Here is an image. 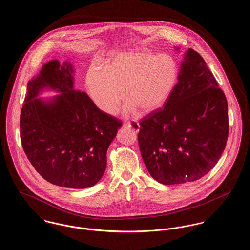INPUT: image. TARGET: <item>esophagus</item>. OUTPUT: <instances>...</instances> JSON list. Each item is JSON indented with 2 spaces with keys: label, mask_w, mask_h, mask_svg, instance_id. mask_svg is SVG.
<instances>
[{
  "label": "esophagus",
  "mask_w": 250,
  "mask_h": 250,
  "mask_svg": "<svg viewBox=\"0 0 250 250\" xmlns=\"http://www.w3.org/2000/svg\"><path fill=\"white\" fill-rule=\"evenodd\" d=\"M124 126L129 127L135 132H139V130H140V125H139L138 122H126V123L124 124Z\"/></svg>",
  "instance_id": "obj_1"
}]
</instances>
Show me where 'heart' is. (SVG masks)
<instances>
[{
  "label": "heart",
  "instance_id": "heart-1",
  "mask_svg": "<svg viewBox=\"0 0 250 250\" xmlns=\"http://www.w3.org/2000/svg\"><path fill=\"white\" fill-rule=\"evenodd\" d=\"M178 72L172 56L135 49L113 55L103 68L92 66L86 86L95 104L107 114L117 111L124 89L126 112L150 114L166 104L177 83Z\"/></svg>",
  "mask_w": 250,
  "mask_h": 250
}]
</instances>
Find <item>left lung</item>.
<instances>
[{"label": "left lung", "mask_w": 250, "mask_h": 250, "mask_svg": "<svg viewBox=\"0 0 250 250\" xmlns=\"http://www.w3.org/2000/svg\"><path fill=\"white\" fill-rule=\"evenodd\" d=\"M143 162L163 185L190 183L219 160L229 135L228 103L202 56L189 48L165 106L141 120Z\"/></svg>", "instance_id": "1"}]
</instances>
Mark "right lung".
Segmentation results:
<instances>
[{
	"label": "right lung",
	"mask_w": 250,
	"mask_h": 250,
	"mask_svg": "<svg viewBox=\"0 0 250 250\" xmlns=\"http://www.w3.org/2000/svg\"><path fill=\"white\" fill-rule=\"evenodd\" d=\"M72 64L52 60L27 85L20 127L24 152L49 183L87 188L103 176L107 151L122 126L120 120L95 106L85 92L74 89ZM44 86L61 94L36 99Z\"/></svg>",
	"instance_id": "obj_1"
}]
</instances>
